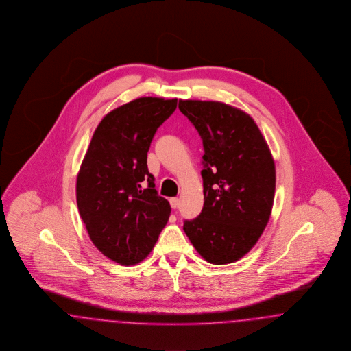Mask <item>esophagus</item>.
<instances>
[{"mask_svg":"<svg viewBox=\"0 0 351 351\" xmlns=\"http://www.w3.org/2000/svg\"><path fill=\"white\" fill-rule=\"evenodd\" d=\"M169 202H170L171 208H174V210H176V208L178 207V204H180V199H178V198H170V201H169Z\"/></svg>","mask_w":351,"mask_h":351,"instance_id":"esophagus-1","label":"esophagus"}]
</instances>
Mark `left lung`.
I'll return each instance as SVG.
<instances>
[{
	"label": "left lung",
	"instance_id": "1",
	"mask_svg": "<svg viewBox=\"0 0 351 351\" xmlns=\"http://www.w3.org/2000/svg\"><path fill=\"white\" fill-rule=\"evenodd\" d=\"M202 138V213L184 221L187 238L206 261L228 264L251 251L269 221L276 170L254 119L221 101L180 100Z\"/></svg>",
	"mask_w": 351,
	"mask_h": 351
}]
</instances>
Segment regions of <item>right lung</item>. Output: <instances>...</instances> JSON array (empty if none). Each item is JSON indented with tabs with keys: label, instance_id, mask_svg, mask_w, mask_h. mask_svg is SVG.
Returning <instances> with one entry per match:
<instances>
[{
	"label": "right lung",
	"instance_id": "add662e5",
	"mask_svg": "<svg viewBox=\"0 0 351 351\" xmlns=\"http://www.w3.org/2000/svg\"><path fill=\"white\" fill-rule=\"evenodd\" d=\"M177 99L138 97L107 113L95 130L76 178V203L95 247L133 265L148 256L170 215L147 158Z\"/></svg>",
	"mask_w": 351,
	"mask_h": 351
}]
</instances>
